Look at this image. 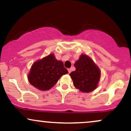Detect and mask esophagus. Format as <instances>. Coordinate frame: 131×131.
<instances>
[{"instance_id": "1", "label": "esophagus", "mask_w": 131, "mask_h": 131, "mask_svg": "<svg viewBox=\"0 0 131 131\" xmlns=\"http://www.w3.org/2000/svg\"><path fill=\"white\" fill-rule=\"evenodd\" d=\"M68 73H70L71 72V68H68Z\"/></svg>"}]
</instances>
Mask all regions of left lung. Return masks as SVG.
Returning a JSON list of instances; mask_svg holds the SVG:
<instances>
[{
  "mask_svg": "<svg viewBox=\"0 0 131 131\" xmlns=\"http://www.w3.org/2000/svg\"><path fill=\"white\" fill-rule=\"evenodd\" d=\"M74 71L70 75L73 85L82 92H90L97 88L100 78V70L92 60L86 55H82L76 61Z\"/></svg>",
  "mask_w": 131,
  "mask_h": 131,
  "instance_id": "obj_1",
  "label": "left lung"
}]
</instances>
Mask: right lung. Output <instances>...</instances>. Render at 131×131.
<instances>
[{"label":"right lung","instance_id":"add662e5","mask_svg":"<svg viewBox=\"0 0 131 131\" xmlns=\"http://www.w3.org/2000/svg\"><path fill=\"white\" fill-rule=\"evenodd\" d=\"M68 70L63 63L57 60L52 53L34 62L28 74V81L31 85L40 91H48L57 83Z\"/></svg>","mask_w":131,"mask_h":131}]
</instances>
